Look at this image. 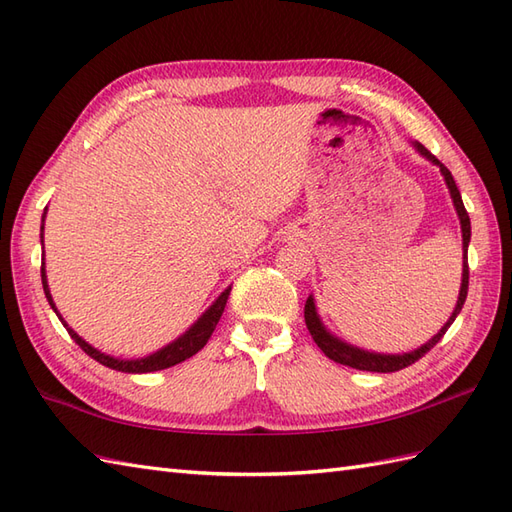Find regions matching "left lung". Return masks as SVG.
Instances as JSON below:
<instances>
[{
    "instance_id": "left-lung-1",
    "label": "left lung",
    "mask_w": 512,
    "mask_h": 512,
    "mask_svg": "<svg viewBox=\"0 0 512 512\" xmlns=\"http://www.w3.org/2000/svg\"><path fill=\"white\" fill-rule=\"evenodd\" d=\"M419 152L426 156L428 160H432L434 165H439L443 178L447 182V189H450L452 193V199H454V206H456V213H458V219H460V230H463V284H460V295H458V304L454 308L452 317L447 319L445 326L439 330V334L432 336V339L421 345L419 350L410 352V354H397V356H386V354H371V352H365V350H358V347H352L347 345L339 339H334V336L321 326V321L317 317V310H315V302L313 297L306 299V306H304V319H306V328L310 332V336H313V341L319 345V350L326 354L330 360H334V363H341V365H347V367H354V369H360V371H378V373H391V371H400L408 365L417 363L419 358L426 356L432 347L439 343L443 339V334L447 332V328L452 326L454 319L458 317L460 310H463V304L467 299V291H469V263H467V247H469V239H471V223H469V215L465 210V204H463V197H460V191L458 186L452 178L450 169H447L443 162L436 158L434 154H430L426 147H423L421 143L415 145Z\"/></svg>"
}]
</instances>
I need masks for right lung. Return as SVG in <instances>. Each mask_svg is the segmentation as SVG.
<instances>
[{"label":"right lung","mask_w":512,"mask_h":512,"mask_svg":"<svg viewBox=\"0 0 512 512\" xmlns=\"http://www.w3.org/2000/svg\"><path fill=\"white\" fill-rule=\"evenodd\" d=\"M41 280H43V291H45L47 302H49V306H52V308L56 310V306H54V302H52V295H49V289H47L45 265L41 267ZM228 295H230V289L223 291V293L219 295L217 302H215L213 306H210V308L206 310V313L197 319L195 326H191V330L186 332V334H182L178 341H173L171 345L162 347L160 352H156V354H152V356H147V358H139V360H121V358H112V356H106V354H102V352H97L95 347H91L89 343L82 341L80 336H78L76 332H73L65 321H62V317L58 315V310H56V315L60 317L62 326H65L67 332L71 334V339L82 347V352H86L91 358H95L97 363H102L104 367L117 369V371H126V373H147V371H160V369H167V367L178 365V363H182V360L191 358V356H195L199 350H202V347L208 343L210 334H213L215 328H217V323H219V319H221V315H223V308H226Z\"/></svg>","instance_id":"add662e5"}]
</instances>
